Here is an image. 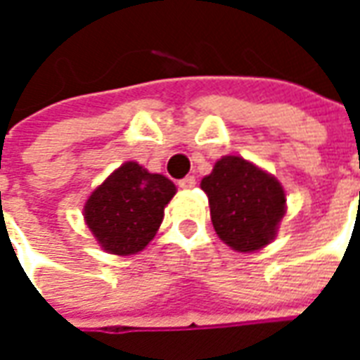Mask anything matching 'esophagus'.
<instances>
[{
    "instance_id": "esophagus-1",
    "label": "esophagus",
    "mask_w": 360,
    "mask_h": 360,
    "mask_svg": "<svg viewBox=\"0 0 360 360\" xmlns=\"http://www.w3.org/2000/svg\"><path fill=\"white\" fill-rule=\"evenodd\" d=\"M196 185V179L193 177V175H187L185 179L179 181V187L181 188H193Z\"/></svg>"
}]
</instances>
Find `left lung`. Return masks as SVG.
Segmentation results:
<instances>
[{"label":"left lung","mask_w":360,"mask_h":360,"mask_svg":"<svg viewBox=\"0 0 360 360\" xmlns=\"http://www.w3.org/2000/svg\"><path fill=\"white\" fill-rule=\"evenodd\" d=\"M221 241L237 252H255L276 239L285 214V191L274 175L241 156H224L200 181Z\"/></svg>","instance_id":"obj_1"}]
</instances>
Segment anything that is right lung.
<instances>
[{"instance_id": "obj_1", "label": "right lung", "mask_w": 360, "mask_h": 360, "mask_svg": "<svg viewBox=\"0 0 360 360\" xmlns=\"http://www.w3.org/2000/svg\"><path fill=\"white\" fill-rule=\"evenodd\" d=\"M175 193L167 177L125 162L89 196L84 221L105 252L136 255L154 239Z\"/></svg>"}]
</instances>
